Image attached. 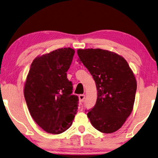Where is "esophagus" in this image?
Segmentation results:
<instances>
[{
  "mask_svg": "<svg viewBox=\"0 0 158 158\" xmlns=\"http://www.w3.org/2000/svg\"><path fill=\"white\" fill-rule=\"evenodd\" d=\"M78 97H79V100H80V102H83L84 101L85 98V95H83V94H81V95H79Z\"/></svg>",
  "mask_w": 158,
  "mask_h": 158,
  "instance_id": "34e87169",
  "label": "esophagus"
}]
</instances>
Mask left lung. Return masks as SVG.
<instances>
[{"mask_svg": "<svg viewBox=\"0 0 158 158\" xmlns=\"http://www.w3.org/2000/svg\"><path fill=\"white\" fill-rule=\"evenodd\" d=\"M79 61L88 68L96 84L97 100L87 110L96 130L104 133L117 131L132 113L137 82L128 63L115 52L98 49H78Z\"/></svg>", "mask_w": 158, "mask_h": 158, "instance_id": "1", "label": "left lung"}]
</instances>
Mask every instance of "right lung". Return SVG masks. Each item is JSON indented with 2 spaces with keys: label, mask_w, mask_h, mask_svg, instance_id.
<instances>
[{
  "label": "right lung",
  "mask_w": 158,
  "mask_h": 158,
  "mask_svg": "<svg viewBox=\"0 0 158 158\" xmlns=\"http://www.w3.org/2000/svg\"><path fill=\"white\" fill-rule=\"evenodd\" d=\"M75 51L57 49L34 59L24 88L31 115L45 132L62 133L71 126L77 113L78 97L72 95L67 78Z\"/></svg>",
  "instance_id": "right-lung-1"
}]
</instances>
